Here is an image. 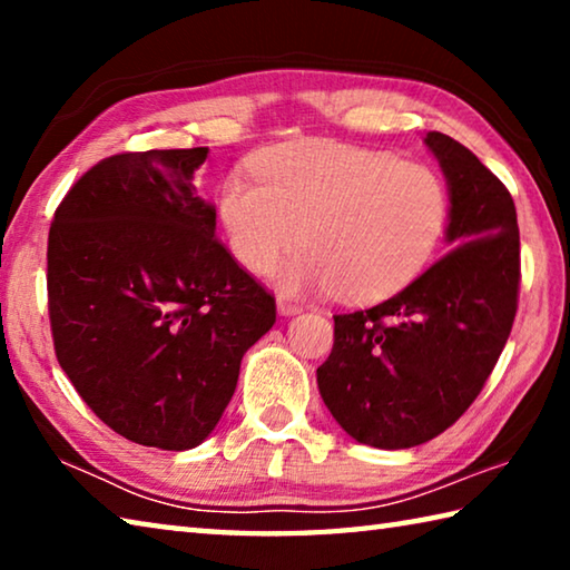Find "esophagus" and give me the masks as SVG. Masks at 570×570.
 Wrapping results in <instances>:
<instances>
[{
    "mask_svg": "<svg viewBox=\"0 0 570 570\" xmlns=\"http://www.w3.org/2000/svg\"><path fill=\"white\" fill-rule=\"evenodd\" d=\"M276 306H278V314H282V316H294V314L304 312L302 304H296V302H292V298H284V296H278Z\"/></svg>",
    "mask_w": 570,
    "mask_h": 570,
    "instance_id": "obj_1",
    "label": "esophagus"
}]
</instances>
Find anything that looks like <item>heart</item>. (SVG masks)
<instances>
[{"mask_svg":"<svg viewBox=\"0 0 570 570\" xmlns=\"http://www.w3.org/2000/svg\"><path fill=\"white\" fill-rule=\"evenodd\" d=\"M254 178L236 173L218 196L230 254L266 274L302 244L278 274L288 292L380 302L432 262L450 220L435 170L390 153L336 140H296L258 153Z\"/></svg>","mask_w":570,"mask_h":570,"instance_id":"b5f03b06","label":"heart"}]
</instances>
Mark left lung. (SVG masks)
Masks as SVG:
<instances>
[{
    "label": "left lung",
    "mask_w": 570,
    "mask_h": 570,
    "mask_svg": "<svg viewBox=\"0 0 570 570\" xmlns=\"http://www.w3.org/2000/svg\"><path fill=\"white\" fill-rule=\"evenodd\" d=\"M450 188L448 250L387 302L334 316L322 400L346 435L422 445L470 407L513 330L520 234L508 188L458 140L428 132Z\"/></svg>",
    "instance_id": "obj_1"
}]
</instances>
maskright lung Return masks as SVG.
<instances>
[{
    "label": "right lung",
    "mask_w": 570,
    "mask_h": 570,
    "mask_svg": "<svg viewBox=\"0 0 570 570\" xmlns=\"http://www.w3.org/2000/svg\"><path fill=\"white\" fill-rule=\"evenodd\" d=\"M208 148L118 153L67 190L47 238L57 362L85 404L146 448L190 450L234 397L276 298L216 238L193 186Z\"/></svg>",
    "instance_id": "1"
}]
</instances>
